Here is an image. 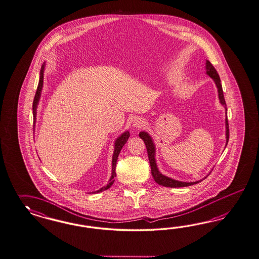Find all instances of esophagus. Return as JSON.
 Here are the masks:
<instances>
[{"mask_svg":"<svg viewBox=\"0 0 259 259\" xmlns=\"http://www.w3.org/2000/svg\"><path fill=\"white\" fill-rule=\"evenodd\" d=\"M145 125V119L143 118H134L133 126L136 128H142L143 126Z\"/></svg>","mask_w":259,"mask_h":259,"instance_id":"obj_1","label":"esophagus"}]
</instances>
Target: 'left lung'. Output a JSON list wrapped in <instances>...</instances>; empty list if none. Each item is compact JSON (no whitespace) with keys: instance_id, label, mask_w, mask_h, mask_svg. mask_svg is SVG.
I'll use <instances>...</instances> for the list:
<instances>
[{"instance_id":"8db88e82","label":"left lung","mask_w":259,"mask_h":259,"mask_svg":"<svg viewBox=\"0 0 259 259\" xmlns=\"http://www.w3.org/2000/svg\"><path fill=\"white\" fill-rule=\"evenodd\" d=\"M206 74L208 76H210L212 78V80L214 81L215 85L218 87V92H219V99L220 102L225 108V114H226V118H225V126H226V145L227 146L228 141H229V123H228L227 118V107H226V102L224 99V95H223V90H222V85L220 83V78L218 71L215 70V68L212 66V63L209 61H206ZM141 137V140L144 141L145 145H146V149L148 153V158H149L150 166H151V172L152 176L154 178L155 181L157 184L162 185L165 187H171V188H179V187H186V186H191L196 184L201 181H194V182H183V181H176L172 180L171 178H168L164 175H162L159 172L158 168H157V162H156V147L154 144V141L152 140L151 136L147 132L142 131L139 135ZM206 179V178H205Z\"/></svg>"}]
</instances>
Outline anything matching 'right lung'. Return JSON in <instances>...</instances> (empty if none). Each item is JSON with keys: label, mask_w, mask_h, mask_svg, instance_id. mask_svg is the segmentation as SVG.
<instances>
[{"label": "right lung", "mask_w": 259, "mask_h": 259, "mask_svg": "<svg viewBox=\"0 0 259 259\" xmlns=\"http://www.w3.org/2000/svg\"><path fill=\"white\" fill-rule=\"evenodd\" d=\"M45 66H46V63H44L41 65V68H40V72H39V84L37 87V91H36V94H35V98H34V101H33V119H34V123L36 122V115H37V106H38V103H39V98H40V93H41V89H42V85H44V72H45ZM130 137V133L129 131H125L124 133L121 134L118 139L115 141V147H114V154H113V157H112V175H111V178H110L109 181H108V184L106 186H103L102 188L93 192L94 194L96 193H101L102 191H105L107 189H109L112 184L114 183V178L116 177V164H117V160H118V155H119V152L121 148L124 146L128 139Z\"/></svg>", "instance_id": "right-lung-1"}]
</instances>
